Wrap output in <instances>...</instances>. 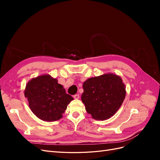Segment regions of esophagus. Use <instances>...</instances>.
Segmentation results:
<instances>
[{
	"label": "esophagus",
	"mask_w": 160,
	"mask_h": 160,
	"mask_svg": "<svg viewBox=\"0 0 160 160\" xmlns=\"http://www.w3.org/2000/svg\"><path fill=\"white\" fill-rule=\"evenodd\" d=\"M73 98H74V99H79V94H76V95H75L73 96Z\"/></svg>",
	"instance_id": "1"
}]
</instances>
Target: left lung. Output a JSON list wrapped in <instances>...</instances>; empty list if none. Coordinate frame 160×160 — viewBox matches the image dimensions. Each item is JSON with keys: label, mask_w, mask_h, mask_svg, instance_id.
I'll return each mask as SVG.
<instances>
[{"label": "left lung", "mask_w": 160, "mask_h": 160, "mask_svg": "<svg viewBox=\"0 0 160 160\" xmlns=\"http://www.w3.org/2000/svg\"><path fill=\"white\" fill-rule=\"evenodd\" d=\"M81 100L85 109L96 120H105L117 112L126 94L121 77L107 73L87 79L83 85Z\"/></svg>", "instance_id": "obj_1"}]
</instances>
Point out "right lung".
<instances>
[{
    "label": "right lung",
    "instance_id": "add662e5",
    "mask_svg": "<svg viewBox=\"0 0 160 160\" xmlns=\"http://www.w3.org/2000/svg\"><path fill=\"white\" fill-rule=\"evenodd\" d=\"M25 96L32 113L45 122H55L62 117L73 99L62 85L49 75H42L28 82Z\"/></svg>",
    "mask_w": 160,
    "mask_h": 160
}]
</instances>
